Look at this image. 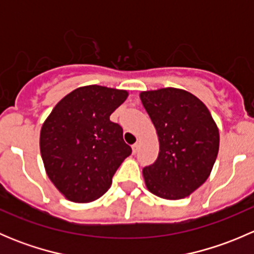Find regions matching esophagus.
<instances>
[{"label":"esophagus","instance_id":"34e87169","mask_svg":"<svg viewBox=\"0 0 254 254\" xmlns=\"http://www.w3.org/2000/svg\"><path fill=\"white\" fill-rule=\"evenodd\" d=\"M131 147H132V152L136 153L137 150H139V147H140V143H139V142H135L134 145L131 146Z\"/></svg>","mask_w":254,"mask_h":254}]
</instances>
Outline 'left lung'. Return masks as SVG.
Here are the masks:
<instances>
[{
  "label": "left lung",
  "mask_w": 254,
  "mask_h": 254,
  "mask_svg": "<svg viewBox=\"0 0 254 254\" xmlns=\"http://www.w3.org/2000/svg\"><path fill=\"white\" fill-rule=\"evenodd\" d=\"M160 142L158 157L142 170L146 188L167 200L189 196L209 178L219 152V127L205 104L181 88L140 93Z\"/></svg>",
  "instance_id": "1"
}]
</instances>
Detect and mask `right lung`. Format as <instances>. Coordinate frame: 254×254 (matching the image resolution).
I'll return each instance as SVG.
<instances>
[{"instance_id":"obj_1","label":"right lung","mask_w":254,"mask_h":254,"mask_svg":"<svg viewBox=\"0 0 254 254\" xmlns=\"http://www.w3.org/2000/svg\"><path fill=\"white\" fill-rule=\"evenodd\" d=\"M129 92L98 84L78 87L64 97L40 130V153L54 186L73 203L103 195L131 147L109 117Z\"/></svg>"}]
</instances>
